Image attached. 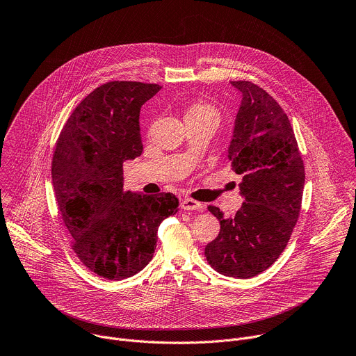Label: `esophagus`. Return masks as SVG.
<instances>
[{
	"instance_id": "esophagus-1",
	"label": "esophagus",
	"mask_w": 356,
	"mask_h": 356,
	"mask_svg": "<svg viewBox=\"0 0 356 356\" xmlns=\"http://www.w3.org/2000/svg\"><path fill=\"white\" fill-rule=\"evenodd\" d=\"M180 207L183 210H201L202 204L193 198H183L180 202Z\"/></svg>"
}]
</instances>
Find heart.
<instances>
[{
    "mask_svg": "<svg viewBox=\"0 0 356 356\" xmlns=\"http://www.w3.org/2000/svg\"><path fill=\"white\" fill-rule=\"evenodd\" d=\"M186 117H214L218 120V111L216 107L206 104V103H193L188 110Z\"/></svg>",
    "mask_w": 356,
    "mask_h": 356,
    "instance_id": "b5f03b06",
    "label": "heart"
}]
</instances>
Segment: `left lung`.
<instances>
[{
  "label": "left lung",
  "mask_w": 356,
  "mask_h": 356,
  "mask_svg": "<svg viewBox=\"0 0 356 356\" xmlns=\"http://www.w3.org/2000/svg\"><path fill=\"white\" fill-rule=\"evenodd\" d=\"M231 84L242 101L228 161L242 176L245 201L232 218L209 206L221 229L204 255L218 273L248 279L270 268L284 250L301 210L306 175L294 131L277 101L250 81Z\"/></svg>",
  "instance_id": "8db88e82"
}]
</instances>
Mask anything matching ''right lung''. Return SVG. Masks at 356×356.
<instances>
[{"instance_id":"add662e5","label":"right lung","mask_w":356,"mask_h":356,"mask_svg":"<svg viewBox=\"0 0 356 356\" xmlns=\"http://www.w3.org/2000/svg\"><path fill=\"white\" fill-rule=\"evenodd\" d=\"M162 87L108 81L91 91L65 124L52 181L72 248L91 272L122 280L152 259L161 222L176 214L172 193L124 191L125 161L140 156V107Z\"/></svg>"}]
</instances>
